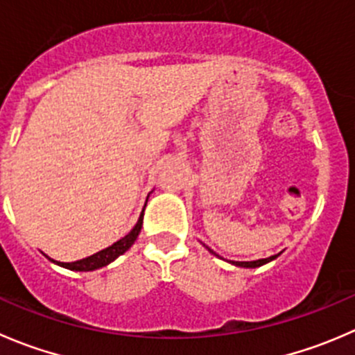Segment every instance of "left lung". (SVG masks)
Masks as SVG:
<instances>
[{
	"mask_svg": "<svg viewBox=\"0 0 355 355\" xmlns=\"http://www.w3.org/2000/svg\"><path fill=\"white\" fill-rule=\"evenodd\" d=\"M209 250V248H208ZM211 251V250H209ZM213 253V251H211ZM274 258H277V254H274V257H269V258H261V260H253V261H232V263L239 265V267H260V265L267 263V261L274 260Z\"/></svg>",
	"mask_w": 355,
	"mask_h": 355,
	"instance_id": "obj_1",
	"label": "left lung"
}]
</instances>
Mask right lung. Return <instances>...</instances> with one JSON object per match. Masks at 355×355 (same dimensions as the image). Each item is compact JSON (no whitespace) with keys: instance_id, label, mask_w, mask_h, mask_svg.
Returning <instances> with one entry per match:
<instances>
[{"instance_id":"right-lung-1","label":"right lung","mask_w":355,"mask_h":355,"mask_svg":"<svg viewBox=\"0 0 355 355\" xmlns=\"http://www.w3.org/2000/svg\"><path fill=\"white\" fill-rule=\"evenodd\" d=\"M142 223H144V211H142V215H140L137 225L130 230V234H126L123 239L116 241L112 246L105 248V250L98 251V253L92 254V257L83 258V260L71 261V263H65V261H57V263L62 265V267H67V269H71V270H95V269H101V267H105V265L111 263L112 260H116L119 254L125 253V251L128 250L133 243H135L137 236H139L140 229H142Z\"/></svg>"}]
</instances>
